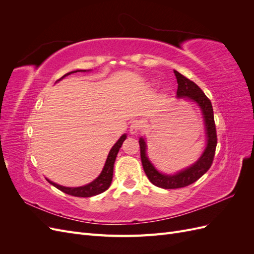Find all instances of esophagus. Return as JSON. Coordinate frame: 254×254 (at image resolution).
Returning <instances> with one entry per match:
<instances>
[{"mask_svg":"<svg viewBox=\"0 0 254 254\" xmlns=\"http://www.w3.org/2000/svg\"><path fill=\"white\" fill-rule=\"evenodd\" d=\"M141 123H140V121H137V120H134V121H132L131 123H130V126H129V131H130V133L131 134H135V133H137L141 130Z\"/></svg>","mask_w":254,"mask_h":254,"instance_id":"34e87169","label":"esophagus"}]
</instances>
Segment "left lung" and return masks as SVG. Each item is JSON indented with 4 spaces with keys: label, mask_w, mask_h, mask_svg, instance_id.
Masks as SVG:
<instances>
[{
    "label": "left lung",
    "mask_w": 254,
    "mask_h": 254,
    "mask_svg": "<svg viewBox=\"0 0 254 254\" xmlns=\"http://www.w3.org/2000/svg\"><path fill=\"white\" fill-rule=\"evenodd\" d=\"M174 73L176 75L177 82H178L177 97H188L200 107L202 111L206 131V147L195 164L176 175H164L159 173L148 160L147 156H146V143L143 137H141L139 143L144 172L152 184L162 189H180L196 182L209 171L213 163L217 145V133L211 101L194 81L190 80L179 72L174 71Z\"/></svg>",
    "instance_id": "obj_1"
}]
</instances>
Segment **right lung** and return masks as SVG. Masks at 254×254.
Returning a JSON list of instances; mask_svg holds the SVG:
<instances>
[{"label": "right lung", "instance_id": "obj_1", "mask_svg": "<svg viewBox=\"0 0 254 254\" xmlns=\"http://www.w3.org/2000/svg\"><path fill=\"white\" fill-rule=\"evenodd\" d=\"M78 71L80 72V71H86V70H77V71L66 73L65 75L63 76V77L59 78L57 81L63 79L67 75H70L72 73H76ZM125 140H126V134H123L119 139V141L115 143L113 147L111 148L109 155H108V158H107V160H106V163H105V166L103 168L101 175H99L94 181H92L91 183L87 184V186L79 187V188H65L63 186H59V184H57V183H54L53 181H50L49 179H47V180L52 184V186L57 188L61 191H64V193L68 194L71 196H75V197H92V196H95V195L103 193V191L108 190V188L110 187L111 181H112V176H113V165L115 162V158H117L121 146Z\"/></svg>", "mask_w": 254, "mask_h": 254}]
</instances>
